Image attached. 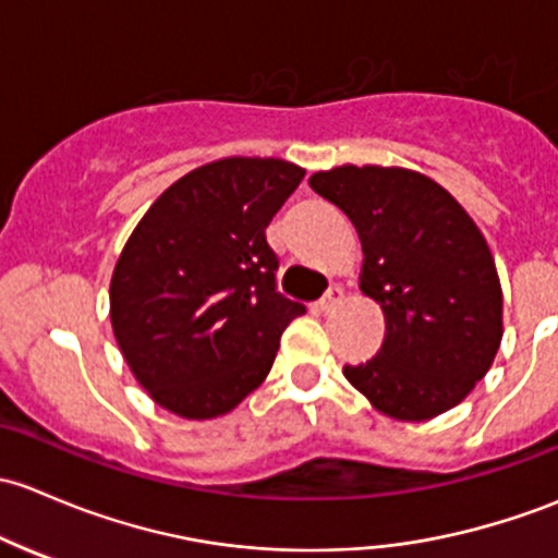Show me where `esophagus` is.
Here are the masks:
<instances>
[{"label": "esophagus", "instance_id": "esophagus-1", "mask_svg": "<svg viewBox=\"0 0 558 558\" xmlns=\"http://www.w3.org/2000/svg\"><path fill=\"white\" fill-rule=\"evenodd\" d=\"M341 303H343V290H341V287H338V284L330 287V290H327L325 295L319 298V308H322V312H325V314L336 312V308L341 306Z\"/></svg>", "mask_w": 558, "mask_h": 558}]
</instances>
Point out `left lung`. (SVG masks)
Returning a JSON list of instances; mask_svg holds the SVG:
<instances>
[{
  "label": "left lung",
  "mask_w": 558,
  "mask_h": 558,
  "mask_svg": "<svg viewBox=\"0 0 558 558\" xmlns=\"http://www.w3.org/2000/svg\"><path fill=\"white\" fill-rule=\"evenodd\" d=\"M363 244L360 290L384 341L343 376L378 413L429 422L462 403L502 341V287L484 233L453 195L413 169L343 163L308 177Z\"/></svg>",
  "instance_id": "left-lung-1"
}]
</instances>
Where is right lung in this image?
<instances>
[{
    "mask_svg": "<svg viewBox=\"0 0 558 558\" xmlns=\"http://www.w3.org/2000/svg\"><path fill=\"white\" fill-rule=\"evenodd\" d=\"M306 169L281 158L211 160L155 198L125 241L109 319L136 381L182 418H217L266 381L306 308L277 292L266 228Z\"/></svg>",
    "mask_w": 558,
    "mask_h": 558,
    "instance_id": "add662e5",
    "label": "right lung"
}]
</instances>
